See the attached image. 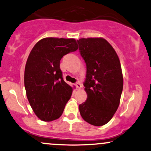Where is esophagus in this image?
<instances>
[{"label":"esophagus","instance_id":"esophagus-1","mask_svg":"<svg viewBox=\"0 0 151 151\" xmlns=\"http://www.w3.org/2000/svg\"><path fill=\"white\" fill-rule=\"evenodd\" d=\"M75 86H76V87L77 88V89H81V88L82 87V85H81V84L80 83H79V82H77V83H76Z\"/></svg>","mask_w":151,"mask_h":151}]
</instances>
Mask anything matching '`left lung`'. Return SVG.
Wrapping results in <instances>:
<instances>
[{"instance_id": "left-lung-1", "label": "left lung", "mask_w": 151, "mask_h": 151, "mask_svg": "<svg viewBox=\"0 0 151 151\" xmlns=\"http://www.w3.org/2000/svg\"><path fill=\"white\" fill-rule=\"evenodd\" d=\"M86 65L84 90L86 101L79 106L84 121L93 126L105 125L120 103L124 85L120 60L113 47L102 37L77 40Z\"/></svg>"}]
</instances>
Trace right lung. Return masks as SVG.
I'll list each match as a JSON object with an SVG mask.
<instances>
[{
  "mask_svg": "<svg viewBox=\"0 0 151 151\" xmlns=\"http://www.w3.org/2000/svg\"><path fill=\"white\" fill-rule=\"evenodd\" d=\"M77 49L73 38L45 37L31 50L24 83L29 103L40 120H56L63 113L73 89L64 81L60 62L64 55Z\"/></svg>",
  "mask_w": 151,
  "mask_h": 151,
  "instance_id": "1",
  "label": "right lung"
}]
</instances>
